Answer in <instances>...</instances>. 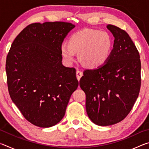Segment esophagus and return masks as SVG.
<instances>
[{"mask_svg": "<svg viewBox=\"0 0 149 149\" xmlns=\"http://www.w3.org/2000/svg\"><path fill=\"white\" fill-rule=\"evenodd\" d=\"M76 75H77V78L78 80H79L81 79V77L83 75V72L79 71V70H77L76 72Z\"/></svg>", "mask_w": 149, "mask_h": 149, "instance_id": "34e87169", "label": "esophagus"}]
</instances>
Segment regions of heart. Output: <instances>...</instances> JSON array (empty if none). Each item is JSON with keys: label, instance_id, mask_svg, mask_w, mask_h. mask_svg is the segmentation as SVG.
<instances>
[{"label": "heart", "instance_id": "1", "mask_svg": "<svg viewBox=\"0 0 149 149\" xmlns=\"http://www.w3.org/2000/svg\"><path fill=\"white\" fill-rule=\"evenodd\" d=\"M112 50V41L109 34L97 29H86L73 34L68 42L60 46L63 60L72 64L76 60V53L85 66L98 68L109 60Z\"/></svg>", "mask_w": 149, "mask_h": 149}]
</instances>
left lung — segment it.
Here are the masks:
<instances>
[{"mask_svg":"<svg viewBox=\"0 0 149 149\" xmlns=\"http://www.w3.org/2000/svg\"><path fill=\"white\" fill-rule=\"evenodd\" d=\"M114 37L108 62L86 70L79 85L86 95L85 107L92 122L100 126L122 121L132 110L141 88L139 53L127 33L114 25L107 26Z\"/></svg>","mask_w":149,"mask_h":149,"instance_id":"1","label":"left lung"}]
</instances>
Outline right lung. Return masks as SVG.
<instances>
[{
    "label": "right lung",
    "instance_id": "1",
    "mask_svg": "<svg viewBox=\"0 0 149 149\" xmlns=\"http://www.w3.org/2000/svg\"><path fill=\"white\" fill-rule=\"evenodd\" d=\"M74 27L64 22L29 24L7 55L10 96L24 117L38 127H52L62 119L79 85L75 69L62 65L60 52L64 39Z\"/></svg>",
    "mask_w": 149,
    "mask_h": 149
}]
</instances>
